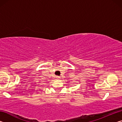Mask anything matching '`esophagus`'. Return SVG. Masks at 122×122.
<instances>
[{
  "mask_svg": "<svg viewBox=\"0 0 122 122\" xmlns=\"http://www.w3.org/2000/svg\"><path fill=\"white\" fill-rule=\"evenodd\" d=\"M56 78L57 80H59L60 78V77L59 76H56Z\"/></svg>",
  "mask_w": 122,
  "mask_h": 122,
  "instance_id": "34e87169",
  "label": "esophagus"
}]
</instances>
